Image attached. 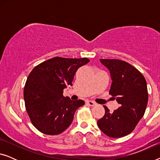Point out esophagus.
I'll use <instances>...</instances> for the list:
<instances>
[{"instance_id":"obj_1","label":"esophagus","mask_w":160,"mask_h":160,"mask_svg":"<svg viewBox=\"0 0 160 160\" xmlns=\"http://www.w3.org/2000/svg\"><path fill=\"white\" fill-rule=\"evenodd\" d=\"M86 103L87 105H89V106H95V105H96L95 102L92 101V100H87Z\"/></svg>"}]
</instances>
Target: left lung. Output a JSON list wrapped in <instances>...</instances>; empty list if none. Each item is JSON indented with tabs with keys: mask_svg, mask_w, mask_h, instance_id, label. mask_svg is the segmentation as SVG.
<instances>
[{
	"mask_svg": "<svg viewBox=\"0 0 160 160\" xmlns=\"http://www.w3.org/2000/svg\"><path fill=\"white\" fill-rule=\"evenodd\" d=\"M100 62L110 71L112 83L109 94L120 106L111 113L104 106L105 114L98 121V126L108 137H124L134 130L145 113L148 98L146 81L125 61L100 59Z\"/></svg>",
	"mask_w": 160,
	"mask_h": 160,
	"instance_id": "1",
	"label": "left lung"
}]
</instances>
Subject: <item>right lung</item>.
Here are the masks:
<instances>
[{"mask_svg":"<svg viewBox=\"0 0 160 160\" xmlns=\"http://www.w3.org/2000/svg\"><path fill=\"white\" fill-rule=\"evenodd\" d=\"M88 58L55 57L41 62L30 72L24 88L25 108L30 121L43 134L59 135L71 125L82 100H71L62 95L67 85Z\"/></svg>","mask_w":160,"mask_h":160,"instance_id":"1","label":"right lung"}]
</instances>
